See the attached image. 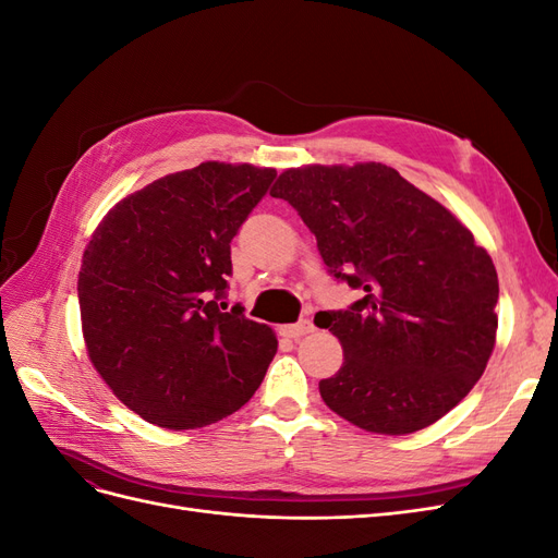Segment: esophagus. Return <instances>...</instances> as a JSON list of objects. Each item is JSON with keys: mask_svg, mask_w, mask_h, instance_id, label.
<instances>
[{"mask_svg": "<svg viewBox=\"0 0 558 558\" xmlns=\"http://www.w3.org/2000/svg\"><path fill=\"white\" fill-rule=\"evenodd\" d=\"M312 330H314V324H312L310 318H300L298 324H291V326H283V328H281V332H283V335L295 337V340H298V337H302V335L312 332Z\"/></svg>", "mask_w": 558, "mask_h": 558, "instance_id": "34e87169", "label": "esophagus"}]
</instances>
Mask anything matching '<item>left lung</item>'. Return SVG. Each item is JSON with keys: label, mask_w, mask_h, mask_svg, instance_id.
Returning a JSON list of instances; mask_svg holds the SVG:
<instances>
[{"label": "left lung", "mask_w": 558, "mask_h": 558, "mask_svg": "<svg viewBox=\"0 0 558 558\" xmlns=\"http://www.w3.org/2000/svg\"><path fill=\"white\" fill-rule=\"evenodd\" d=\"M316 238L328 275L361 291L318 312L344 365L318 391L369 433L408 435L456 408L496 344L498 275L472 232L393 167L286 170L272 189Z\"/></svg>", "instance_id": "left-lung-1"}]
</instances>
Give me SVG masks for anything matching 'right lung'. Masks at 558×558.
<instances>
[{"mask_svg": "<svg viewBox=\"0 0 558 558\" xmlns=\"http://www.w3.org/2000/svg\"><path fill=\"white\" fill-rule=\"evenodd\" d=\"M275 179L226 162L162 177L118 202L83 253L88 356L148 424H216L248 402L272 363V328L226 298L230 242Z\"/></svg>", "mask_w": 558, "mask_h": 558, "instance_id": "1", "label": "right lung"}]
</instances>
